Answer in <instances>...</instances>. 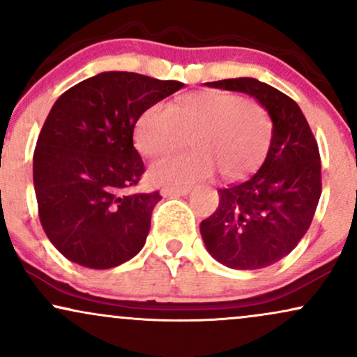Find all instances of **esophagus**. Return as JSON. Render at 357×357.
Listing matches in <instances>:
<instances>
[{
	"instance_id": "1",
	"label": "esophagus",
	"mask_w": 357,
	"mask_h": 357,
	"mask_svg": "<svg viewBox=\"0 0 357 357\" xmlns=\"http://www.w3.org/2000/svg\"><path fill=\"white\" fill-rule=\"evenodd\" d=\"M190 192V188H181V190H162L161 195L165 197H178V196H186Z\"/></svg>"
}]
</instances>
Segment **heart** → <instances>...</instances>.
Returning a JSON list of instances; mask_svg holds the SVG:
<instances>
[{
    "label": "heart",
    "mask_w": 357,
    "mask_h": 357,
    "mask_svg": "<svg viewBox=\"0 0 357 357\" xmlns=\"http://www.w3.org/2000/svg\"><path fill=\"white\" fill-rule=\"evenodd\" d=\"M191 136L190 154L158 161L149 179L161 188H188L216 167L226 179L248 176L263 162L273 137L268 109L222 89L179 96L169 106L153 105L137 118L135 143L144 156L173 153Z\"/></svg>",
    "instance_id": "b5f03b06"
}]
</instances>
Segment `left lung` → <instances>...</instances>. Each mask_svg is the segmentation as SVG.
I'll return each mask as SVG.
<instances>
[{
    "label": "left lung",
    "mask_w": 357,
    "mask_h": 357,
    "mask_svg": "<svg viewBox=\"0 0 357 357\" xmlns=\"http://www.w3.org/2000/svg\"><path fill=\"white\" fill-rule=\"evenodd\" d=\"M206 86L255 98L271 116L273 137L257 173L218 191L220 204L201 222V238L227 268H268L289 255L311 226L321 197L317 143L301 108L273 86L255 78Z\"/></svg>",
    "instance_id": "obj_1"
}]
</instances>
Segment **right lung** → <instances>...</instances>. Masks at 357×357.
Returning a JSON list of instances; mask_svg holds the SVG:
<instances>
[{
  "label": "right lung",
  "instance_id": "add662e5",
  "mask_svg": "<svg viewBox=\"0 0 357 357\" xmlns=\"http://www.w3.org/2000/svg\"><path fill=\"white\" fill-rule=\"evenodd\" d=\"M183 86L105 71L56 100L34 149L33 183L43 229L66 259L109 269L143 249L161 196L130 192L144 173L132 131L146 108Z\"/></svg>",
  "mask_w": 357,
  "mask_h": 357
}]
</instances>
